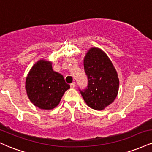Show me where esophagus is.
Instances as JSON below:
<instances>
[{"mask_svg":"<svg viewBox=\"0 0 152 152\" xmlns=\"http://www.w3.org/2000/svg\"><path fill=\"white\" fill-rule=\"evenodd\" d=\"M70 86H71V88H74V87L76 86V82H73V83H71Z\"/></svg>","mask_w":152,"mask_h":152,"instance_id":"obj_1","label":"esophagus"}]
</instances>
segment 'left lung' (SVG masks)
Listing matches in <instances>:
<instances>
[{
    "label": "left lung",
    "mask_w": 152,
    "mask_h": 152,
    "mask_svg": "<svg viewBox=\"0 0 152 152\" xmlns=\"http://www.w3.org/2000/svg\"><path fill=\"white\" fill-rule=\"evenodd\" d=\"M83 66L88 83L86 89L79 91L91 109H104L117 96L119 86L117 72L108 56L97 48L88 50Z\"/></svg>",
    "instance_id": "1"
}]
</instances>
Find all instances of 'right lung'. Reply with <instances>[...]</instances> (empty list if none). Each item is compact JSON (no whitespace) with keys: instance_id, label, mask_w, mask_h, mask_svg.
<instances>
[{"instance_id":"add662e5","label":"right lung","mask_w":152,"mask_h":152,"mask_svg":"<svg viewBox=\"0 0 152 152\" xmlns=\"http://www.w3.org/2000/svg\"><path fill=\"white\" fill-rule=\"evenodd\" d=\"M70 85L64 76L52 69L51 62L38 61L33 66L26 80V89L29 99L41 109L49 110L58 106Z\"/></svg>"}]
</instances>
